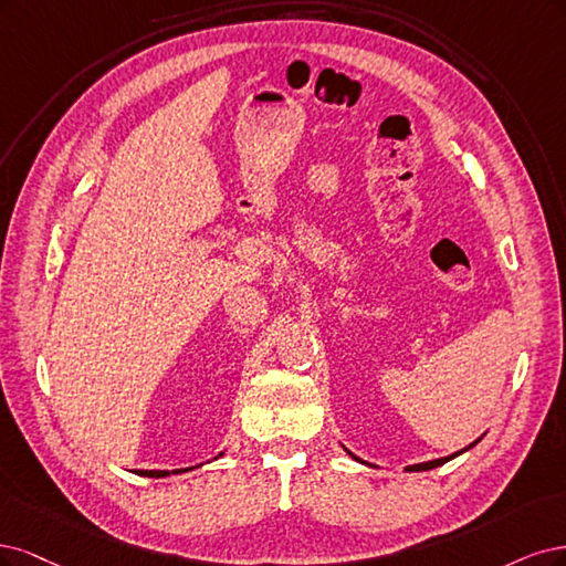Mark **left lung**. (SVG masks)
Returning <instances> with one entry per match:
<instances>
[{"label":"left lung","instance_id":"left-lung-1","mask_svg":"<svg viewBox=\"0 0 566 566\" xmlns=\"http://www.w3.org/2000/svg\"><path fill=\"white\" fill-rule=\"evenodd\" d=\"M480 442V440H478ZM470 447H475V442H472ZM470 447H465V449H461V451H455V453H451V455H447V459H437V461H428V463H418V465H409L407 470H411V472H416V470H432V468H437V465H444L447 461H451V459H455V455L459 453H463V451H468ZM355 461H359V459H355Z\"/></svg>","mask_w":566,"mask_h":566}]
</instances>
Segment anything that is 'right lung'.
Instances as JSON below:
<instances>
[{"label": "right lung", "instance_id": "1", "mask_svg": "<svg viewBox=\"0 0 566 566\" xmlns=\"http://www.w3.org/2000/svg\"><path fill=\"white\" fill-rule=\"evenodd\" d=\"M223 455V453H221ZM186 470H190V468H184V470H174V472H186ZM140 475H145V478H167V475H171L169 470H140Z\"/></svg>", "mask_w": 566, "mask_h": 566}]
</instances>
